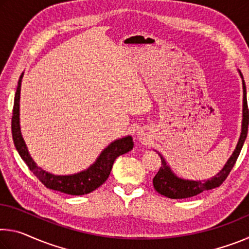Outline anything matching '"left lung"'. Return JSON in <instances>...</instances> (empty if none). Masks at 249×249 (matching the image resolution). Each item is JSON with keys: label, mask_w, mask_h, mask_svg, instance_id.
<instances>
[{"label": "left lung", "mask_w": 249, "mask_h": 249, "mask_svg": "<svg viewBox=\"0 0 249 249\" xmlns=\"http://www.w3.org/2000/svg\"><path fill=\"white\" fill-rule=\"evenodd\" d=\"M239 74L243 79V91H244V107H243V125H242V133L239 137L238 144L236 146V149L231 156L229 161L226 162L224 168L217 174L214 178L208 181H192V180H183L176 177L170 168L167 166L163 157L160 155L161 158V167L158 170L157 174L154 177L153 184L155 190L160 195L165 196L170 199H185V197H191L200 195L203 191L211 190V189L217 188L224 182L225 179L229 177L231 170L235 166L236 160H237L239 153H241L242 147L244 145L247 137L248 132V122H249V111L247 105V98H246V86L244 81L243 74L239 71Z\"/></svg>", "instance_id": "left-lung-1"}]
</instances>
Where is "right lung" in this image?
Segmentation results:
<instances>
[{
  "label": "right lung",
  "instance_id": "right-lung-1",
  "mask_svg": "<svg viewBox=\"0 0 249 249\" xmlns=\"http://www.w3.org/2000/svg\"><path fill=\"white\" fill-rule=\"evenodd\" d=\"M23 73L20 74L18 89L15 92L13 115H12V136L16 147V150L22 159L26 163L34 175L43 183L46 188L53 189L62 193L71 196H83L88 195L100 185H102L111 174L113 163L119 156L126 154L127 151L132 150L134 142L130 136L121 138L113 142L107 148H105L102 154L99 156L96 161L92 165L89 169L84 170L79 174L71 176H54L49 172L41 169L34 162L28 150L25 145V142L20 134L19 128V94H20V82H22Z\"/></svg>",
  "mask_w": 249,
  "mask_h": 249
}]
</instances>
